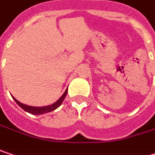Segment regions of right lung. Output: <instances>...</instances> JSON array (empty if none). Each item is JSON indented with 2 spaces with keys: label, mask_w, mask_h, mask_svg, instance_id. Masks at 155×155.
Here are the masks:
<instances>
[{
  "label": "right lung",
  "mask_w": 155,
  "mask_h": 155,
  "mask_svg": "<svg viewBox=\"0 0 155 155\" xmlns=\"http://www.w3.org/2000/svg\"><path fill=\"white\" fill-rule=\"evenodd\" d=\"M67 94H68V89L64 92V94L62 95V96L59 98L57 102H55L54 104H52L51 105H49V106H45V107H31V106H28V105L21 104L20 102H18L14 97L13 98H14V100L15 101V103L19 105L23 110H24L25 111H27V112H29V113L31 114H33V115H40V114L51 112V111L56 110L57 108H59V105L61 104L62 102L64 101V99H65V97L67 96Z\"/></svg>",
  "instance_id": "1"
}]
</instances>
